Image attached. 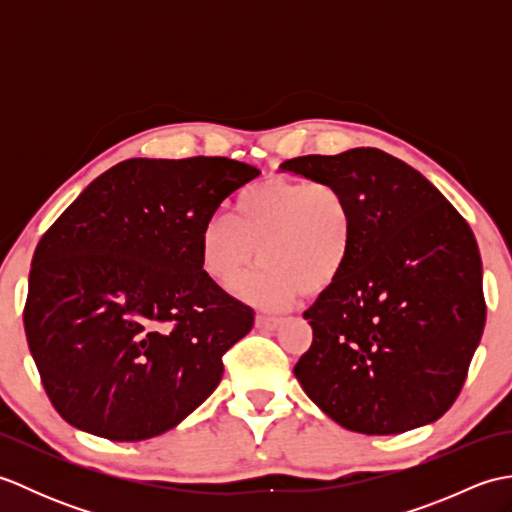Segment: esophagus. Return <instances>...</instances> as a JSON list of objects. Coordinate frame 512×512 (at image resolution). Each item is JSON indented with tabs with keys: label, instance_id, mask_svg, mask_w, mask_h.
<instances>
[{
	"label": "esophagus",
	"instance_id": "1",
	"mask_svg": "<svg viewBox=\"0 0 512 512\" xmlns=\"http://www.w3.org/2000/svg\"><path fill=\"white\" fill-rule=\"evenodd\" d=\"M279 323H281V319H277V317H266V314H259L257 321H255V325H257L259 330H275Z\"/></svg>",
	"mask_w": 512,
	"mask_h": 512
}]
</instances>
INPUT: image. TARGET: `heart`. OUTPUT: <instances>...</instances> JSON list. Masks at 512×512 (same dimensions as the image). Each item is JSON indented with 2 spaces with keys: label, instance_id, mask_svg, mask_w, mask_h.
Returning a JSON list of instances; mask_svg holds the SVG:
<instances>
[{
  "label": "heart",
  "instance_id": "b5f03b06",
  "mask_svg": "<svg viewBox=\"0 0 512 512\" xmlns=\"http://www.w3.org/2000/svg\"><path fill=\"white\" fill-rule=\"evenodd\" d=\"M356 211L339 184L268 178L237 193L233 215H211L200 231V268L231 288L255 257L264 268L235 286L262 310H286L321 295L350 266Z\"/></svg>",
  "mask_w": 512,
  "mask_h": 512
}]
</instances>
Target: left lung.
I'll list each match as a JSON object with an SVG mask.
<instances>
[{"instance_id": "1", "label": "left lung", "mask_w": 512, "mask_h": 512, "mask_svg": "<svg viewBox=\"0 0 512 512\" xmlns=\"http://www.w3.org/2000/svg\"><path fill=\"white\" fill-rule=\"evenodd\" d=\"M334 182L356 211L350 266L303 312V391L341 427L391 436L436 422L458 398L486 303L475 235L422 176L374 147L279 165Z\"/></svg>"}]
</instances>
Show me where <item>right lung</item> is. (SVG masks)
I'll use <instances>...</instances> for the list:
<instances>
[{
	"label": "right lung",
	"mask_w": 512,
	"mask_h": 512,
	"mask_svg": "<svg viewBox=\"0 0 512 512\" xmlns=\"http://www.w3.org/2000/svg\"><path fill=\"white\" fill-rule=\"evenodd\" d=\"M231 158H132L96 178L37 244L24 328L72 427L138 442L213 394L255 312L200 268V231L259 176Z\"/></svg>",
	"instance_id": "right-lung-1"
}]
</instances>
